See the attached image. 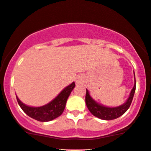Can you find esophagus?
<instances>
[{"mask_svg": "<svg viewBox=\"0 0 151 151\" xmlns=\"http://www.w3.org/2000/svg\"><path fill=\"white\" fill-rule=\"evenodd\" d=\"M81 82H82V78H81V77H78V78H77L76 83H77V84H80Z\"/></svg>", "mask_w": 151, "mask_h": 151, "instance_id": "obj_1", "label": "esophagus"}]
</instances>
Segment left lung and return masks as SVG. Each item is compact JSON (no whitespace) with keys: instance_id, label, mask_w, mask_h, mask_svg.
I'll return each mask as SVG.
<instances>
[{"instance_id":"left-lung-1","label":"left lung","mask_w":151,"mask_h":151,"mask_svg":"<svg viewBox=\"0 0 151 151\" xmlns=\"http://www.w3.org/2000/svg\"><path fill=\"white\" fill-rule=\"evenodd\" d=\"M134 75H135V73H134ZM135 86H136V84H135H135L130 92L129 97L128 98L127 101L124 104L118 106V107L109 108V107H106L102 104H99L91 97L87 89H86V106L91 114L99 119H104V120H111V119H116L124 114L131 105L133 96H134L135 92Z\"/></svg>"}]
</instances>
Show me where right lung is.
Instances as JSON below:
<instances>
[{"mask_svg": "<svg viewBox=\"0 0 151 151\" xmlns=\"http://www.w3.org/2000/svg\"><path fill=\"white\" fill-rule=\"evenodd\" d=\"M74 86L75 83L73 82L65 88L52 101L41 107H30L23 104L17 96L16 99L20 108L30 117L40 122H48L62 115L65 108L68 98L70 96L71 91L74 89Z\"/></svg>", "mask_w": 151, "mask_h": 151, "instance_id": "right-lung-1", "label": "right lung"}]
</instances>
